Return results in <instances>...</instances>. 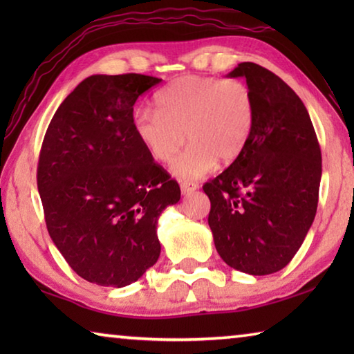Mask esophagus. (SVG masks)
<instances>
[{
	"label": "esophagus",
	"instance_id": "obj_1",
	"mask_svg": "<svg viewBox=\"0 0 354 354\" xmlns=\"http://www.w3.org/2000/svg\"><path fill=\"white\" fill-rule=\"evenodd\" d=\"M198 187H200L198 184L192 183V181H184V183H181V192H183L184 195L192 194V192H195Z\"/></svg>",
	"mask_w": 354,
	"mask_h": 354
}]
</instances>
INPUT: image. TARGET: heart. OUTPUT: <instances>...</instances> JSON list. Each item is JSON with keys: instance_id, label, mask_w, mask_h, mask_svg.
Wrapping results in <instances>:
<instances>
[{"instance_id": "1", "label": "heart", "mask_w": 354, "mask_h": 354, "mask_svg": "<svg viewBox=\"0 0 354 354\" xmlns=\"http://www.w3.org/2000/svg\"><path fill=\"white\" fill-rule=\"evenodd\" d=\"M158 111L140 107L133 127L143 148L162 164H173V175L189 181L211 171L217 160L231 164L253 136L256 103L247 84L239 80L184 76L156 95Z\"/></svg>"}]
</instances>
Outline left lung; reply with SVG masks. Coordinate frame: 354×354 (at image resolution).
<instances>
[{
  "instance_id": "1",
  "label": "left lung",
  "mask_w": 354,
  "mask_h": 354,
  "mask_svg": "<svg viewBox=\"0 0 354 354\" xmlns=\"http://www.w3.org/2000/svg\"><path fill=\"white\" fill-rule=\"evenodd\" d=\"M226 76L247 80L256 124L245 151L203 187L207 221L221 259L262 277L292 261L313 225L322 153L306 107L279 76L253 62Z\"/></svg>"
}]
</instances>
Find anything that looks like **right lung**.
I'll list each match as a JSON object with an SVG mask.
<instances>
[{
  "label": "right lung",
  "mask_w": 354,
  "mask_h": 354,
  "mask_svg": "<svg viewBox=\"0 0 354 354\" xmlns=\"http://www.w3.org/2000/svg\"><path fill=\"white\" fill-rule=\"evenodd\" d=\"M162 80L93 75L59 106L41 143L37 187L61 254L88 283L124 287L159 259V215L176 181L137 139V98Z\"/></svg>",
  "instance_id": "1"
}]
</instances>
